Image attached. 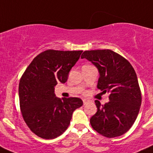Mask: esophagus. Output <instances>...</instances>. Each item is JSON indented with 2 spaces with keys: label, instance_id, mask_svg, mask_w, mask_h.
<instances>
[{
  "label": "esophagus",
  "instance_id": "esophagus-1",
  "mask_svg": "<svg viewBox=\"0 0 153 153\" xmlns=\"http://www.w3.org/2000/svg\"><path fill=\"white\" fill-rule=\"evenodd\" d=\"M91 102V100H88V99H83V104L84 105H85V104H88V103Z\"/></svg>",
  "mask_w": 153,
  "mask_h": 153
}]
</instances>
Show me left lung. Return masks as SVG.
Wrapping results in <instances>:
<instances>
[{"label":"left lung","mask_w":153,"mask_h":153,"mask_svg":"<svg viewBox=\"0 0 153 153\" xmlns=\"http://www.w3.org/2000/svg\"><path fill=\"white\" fill-rule=\"evenodd\" d=\"M87 59L100 73L97 88L109 93L104 105L95 100L97 111L91 117L92 128L104 137H120L130 130L138 116L142 94L134 68L129 61L111 49L85 51Z\"/></svg>","instance_id":"8db88e82"}]
</instances>
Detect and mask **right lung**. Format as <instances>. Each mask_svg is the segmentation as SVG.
<instances>
[{
	"label": "right lung",
	"mask_w": 153,
	"mask_h": 153,
	"mask_svg": "<svg viewBox=\"0 0 153 153\" xmlns=\"http://www.w3.org/2000/svg\"><path fill=\"white\" fill-rule=\"evenodd\" d=\"M83 52L48 49L34 58L19 83L20 107L30 130L46 140L59 137L68 127L72 113L82 107L78 97H56L55 86L65 83L68 72Z\"/></svg>",
	"instance_id": "1"
}]
</instances>
